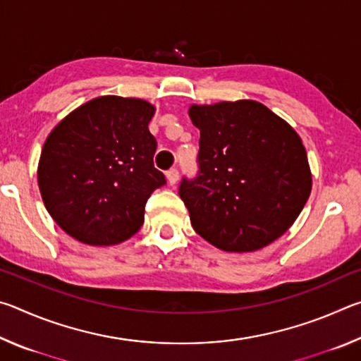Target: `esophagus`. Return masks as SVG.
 <instances>
[{"label": "esophagus", "instance_id": "34e87169", "mask_svg": "<svg viewBox=\"0 0 361 361\" xmlns=\"http://www.w3.org/2000/svg\"><path fill=\"white\" fill-rule=\"evenodd\" d=\"M166 175H167V181H169L170 186L176 185V181H178V178H180V173H178V170H176V169H170Z\"/></svg>", "mask_w": 361, "mask_h": 361}]
</instances>
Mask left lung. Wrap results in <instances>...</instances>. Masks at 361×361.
<instances>
[{
  "label": "left lung",
  "mask_w": 361,
  "mask_h": 361,
  "mask_svg": "<svg viewBox=\"0 0 361 361\" xmlns=\"http://www.w3.org/2000/svg\"><path fill=\"white\" fill-rule=\"evenodd\" d=\"M199 172L180 197L194 231L224 252H255L295 223L312 189L295 129L255 100L192 105Z\"/></svg>",
  "instance_id": "1"
}]
</instances>
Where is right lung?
<instances>
[{"mask_svg": "<svg viewBox=\"0 0 361 361\" xmlns=\"http://www.w3.org/2000/svg\"><path fill=\"white\" fill-rule=\"evenodd\" d=\"M156 108L105 95L84 103L54 127L42 146L38 185L49 215L87 245H116L145 221L152 191L166 185L154 167L148 124Z\"/></svg>", "mask_w": 361, "mask_h": 361, "instance_id": "1", "label": "right lung"}]
</instances>
